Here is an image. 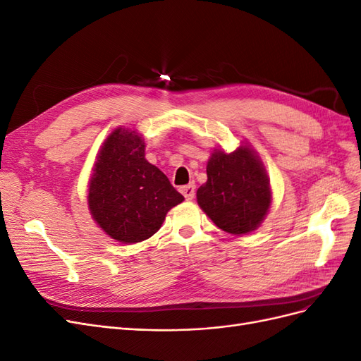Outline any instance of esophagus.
<instances>
[{"mask_svg":"<svg viewBox=\"0 0 361 361\" xmlns=\"http://www.w3.org/2000/svg\"><path fill=\"white\" fill-rule=\"evenodd\" d=\"M180 192L183 194V197L187 200H192L194 195H195V185L190 183V185H185V187L180 188Z\"/></svg>","mask_w":361,"mask_h":361,"instance_id":"1","label":"esophagus"}]
</instances>
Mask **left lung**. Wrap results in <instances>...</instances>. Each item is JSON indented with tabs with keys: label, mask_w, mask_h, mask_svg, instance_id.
Returning <instances> with one entry per match:
<instances>
[{
	"label": "left lung",
	"mask_w": 361,
	"mask_h": 361,
	"mask_svg": "<svg viewBox=\"0 0 361 361\" xmlns=\"http://www.w3.org/2000/svg\"><path fill=\"white\" fill-rule=\"evenodd\" d=\"M207 182L197 202L211 220L232 235L248 233L262 223L271 204L269 180L248 147L232 154L215 150L206 167Z\"/></svg>",
	"instance_id": "obj_1"
}]
</instances>
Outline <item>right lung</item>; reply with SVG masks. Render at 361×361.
<instances>
[{"label": "right lung", "mask_w": 361, "mask_h": 361, "mask_svg": "<svg viewBox=\"0 0 361 361\" xmlns=\"http://www.w3.org/2000/svg\"><path fill=\"white\" fill-rule=\"evenodd\" d=\"M182 200L166 174L146 161L134 130L120 128L106 138L89 188L90 212L106 235L125 244L145 241Z\"/></svg>", "instance_id": "obj_1"}]
</instances>
